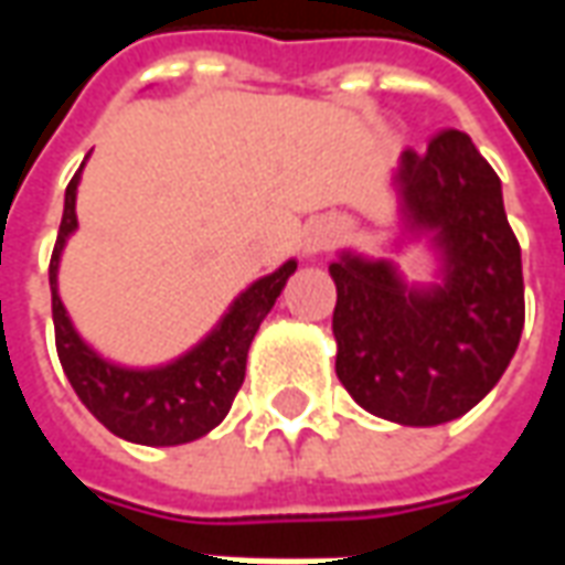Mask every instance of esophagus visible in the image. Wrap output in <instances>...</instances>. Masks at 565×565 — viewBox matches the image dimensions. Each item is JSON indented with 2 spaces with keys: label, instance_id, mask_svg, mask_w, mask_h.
I'll use <instances>...</instances> for the list:
<instances>
[{
  "label": "esophagus",
  "instance_id": "1",
  "mask_svg": "<svg viewBox=\"0 0 565 565\" xmlns=\"http://www.w3.org/2000/svg\"><path fill=\"white\" fill-rule=\"evenodd\" d=\"M339 235H342V223L335 221V217H318V221L308 223L306 233H302V250H306L308 257L323 254V250H330Z\"/></svg>",
  "mask_w": 565,
  "mask_h": 565
}]
</instances>
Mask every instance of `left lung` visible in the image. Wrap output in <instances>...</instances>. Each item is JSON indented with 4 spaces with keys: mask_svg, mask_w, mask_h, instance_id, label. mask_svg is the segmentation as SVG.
Instances as JSON below:
<instances>
[{
    "mask_svg": "<svg viewBox=\"0 0 565 565\" xmlns=\"http://www.w3.org/2000/svg\"><path fill=\"white\" fill-rule=\"evenodd\" d=\"M408 242H429L433 284H408L393 259L342 250L332 335L335 375L369 415L403 426L457 420L497 387L523 330L521 245L502 184L460 129L393 172Z\"/></svg>",
    "mask_w": 565,
    "mask_h": 565,
    "instance_id": "1",
    "label": "left lung"
}]
</instances>
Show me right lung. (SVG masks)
Instances as JSON below:
<instances>
[{
    "mask_svg": "<svg viewBox=\"0 0 565 565\" xmlns=\"http://www.w3.org/2000/svg\"><path fill=\"white\" fill-rule=\"evenodd\" d=\"M81 169L66 186L63 223L51 257V308H54L56 354L63 372L81 403L87 405V412L115 436L150 448L196 441L230 415L235 393L245 381L250 342L263 318L275 306V299L281 296L287 278L296 271V259H287L271 275H263L245 287L233 299V306L226 308V315L217 320V327L186 354L174 356L172 363L150 369L111 363L81 339L56 287L63 247L68 235L78 230L75 199H78Z\"/></svg>",
    "mask_w": 565,
    "mask_h": 565,
    "instance_id": "add662e5",
    "label": "right lung"
}]
</instances>
